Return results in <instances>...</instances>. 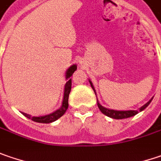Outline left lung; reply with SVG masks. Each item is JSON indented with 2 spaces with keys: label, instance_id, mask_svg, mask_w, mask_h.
Returning a JSON list of instances; mask_svg holds the SVG:
<instances>
[{
  "label": "left lung",
  "instance_id": "obj_1",
  "mask_svg": "<svg viewBox=\"0 0 161 161\" xmlns=\"http://www.w3.org/2000/svg\"><path fill=\"white\" fill-rule=\"evenodd\" d=\"M89 81H90V84L92 86V88L93 89V91H94V92L96 94V92H95V90H94V87H93L92 82L89 80ZM152 101V99L151 100H149L145 105H143L142 107H141L139 110H115V109H110V108H105V107H103V106H101V104H100V102L98 101V99H97V104H98V107L100 108V110H101V112L103 113V114H105L106 116L109 117V118H112V119H127V118H130V117L135 116L136 114H138L140 111H142L144 108H146L148 106H149V104Z\"/></svg>",
  "mask_w": 161,
  "mask_h": 161
}]
</instances>
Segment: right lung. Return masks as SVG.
<instances>
[{
  "mask_svg": "<svg viewBox=\"0 0 161 161\" xmlns=\"http://www.w3.org/2000/svg\"><path fill=\"white\" fill-rule=\"evenodd\" d=\"M77 69V65L76 64H73L71 65L69 68L67 69L66 71V80H67V82L65 84L64 87V94H63V100H62V104L60 107L59 109L55 110L53 113H50L48 115H44V116H39V117H31V115H29L27 113H23L22 114L25 117H27L28 119H31V120L35 121V122H39V123H51L53 122L55 120H57L58 119H60V117L62 116L69 107V95L70 92V90H71V79L70 77L73 74V72Z\"/></svg>",
  "mask_w": 161,
  "mask_h": 161,
  "instance_id": "add662e5",
  "label": "right lung"
}]
</instances>
